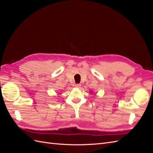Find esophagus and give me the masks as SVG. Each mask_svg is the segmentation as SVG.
I'll list each match as a JSON object with an SVG mask.
<instances>
[{"mask_svg": "<svg viewBox=\"0 0 153 153\" xmlns=\"http://www.w3.org/2000/svg\"><path fill=\"white\" fill-rule=\"evenodd\" d=\"M75 86L76 87L79 88L80 87H81V84H76L75 85Z\"/></svg>", "mask_w": 153, "mask_h": 153, "instance_id": "esophagus-1", "label": "esophagus"}]
</instances>
